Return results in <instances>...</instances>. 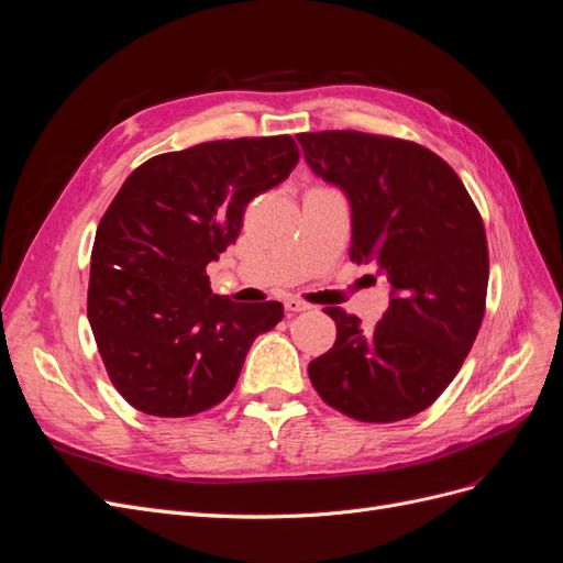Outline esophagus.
Listing matches in <instances>:
<instances>
[{
  "mask_svg": "<svg viewBox=\"0 0 563 563\" xmlns=\"http://www.w3.org/2000/svg\"><path fill=\"white\" fill-rule=\"evenodd\" d=\"M284 308H286V312H308L312 305L302 302L298 298H288V300H284Z\"/></svg>",
  "mask_w": 563,
  "mask_h": 563,
  "instance_id": "esophagus-1",
  "label": "esophagus"
}]
</instances>
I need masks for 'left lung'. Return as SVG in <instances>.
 I'll return each instance as SVG.
<instances>
[{
  "instance_id": "8db88e82",
  "label": "left lung",
  "mask_w": 563,
  "mask_h": 563,
  "mask_svg": "<svg viewBox=\"0 0 563 563\" xmlns=\"http://www.w3.org/2000/svg\"><path fill=\"white\" fill-rule=\"evenodd\" d=\"M312 174L350 201L354 263H373L389 305L373 329L340 308L333 347L310 362L319 397L354 420L395 422L449 387L479 333L488 246L463 180L434 152L360 131L296 135Z\"/></svg>"
}]
</instances>
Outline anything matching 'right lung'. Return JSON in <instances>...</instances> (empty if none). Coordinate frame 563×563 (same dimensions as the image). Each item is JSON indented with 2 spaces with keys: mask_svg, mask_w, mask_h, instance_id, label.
Returning <instances> with one entry per match:
<instances>
[{
  "mask_svg": "<svg viewBox=\"0 0 563 563\" xmlns=\"http://www.w3.org/2000/svg\"><path fill=\"white\" fill-rule=\"evenodd\" d=\"M291 135L164 152L124 180L96 230L87 314L112 385L133 408L185 418L223 401L282 302L216 296L207 265L249 201L298 164Z\"/></svg>",
  "mask_w": 563,
  "mask_h": 563,
  "instance_id": "right-lung-1",
  "label": "right lung"
}]
</instances>
